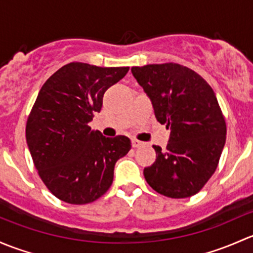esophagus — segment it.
Masks as SVG:
<instances>
[{
  "mask_svg": "<svg viewBox=\"0 0 253 253\" xmlns=\"http://www.w3.org/2000/svg\"><path fill=\"white\" fill-rule=\"evenodd\" d=\"M131 145H132V147H134V148H137V147H141V146H144V142L139 141V140H136V139H132L131 140Z\"/></svg>",
  "mask_w": 253,
  "mask_h": 253,
  "instance_id": "1",
  "label": "esophagus"
}]
</instances>
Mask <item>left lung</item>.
Instances as JSON below:
<instances>
[{
    "instance_id": "8db88e82",
    "label": "left lung",
    "mask_w": 253,
    "mask_h": 253,
    "mask_svg": "<svg viewBox=\"0 0 253 253\" xmlns=\"http://www.w3.org/2000/svg\"><path fill=\"white\" fill-rule=\"evenodd\" d=\"M152 102L156 119L170 129L166 150L153 146L156 162L144 169L147 184L171 199L194 196L215 171L226 126L213 88L178 63L132 67Z\"/></svg>"
}]
</instances>
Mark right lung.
<instances>
[{"label":"right lung","mask_w":253,"mask_h":253,"mask_svg":"<svg viewBox=\"0 0 253 253\" xmlns=\"http://www.w3.org/2000/svg\"><path fill=\"white\" fill-rule=\"evenodd\" d=\"M129 67L72 62L46 80L28 117L25 136L41 180L62 201H96L113 183L114 166L131 148L129 137H106L88 123L106 90Z\"/></svg>","instance_id":"obj_1"}]
</instances>
